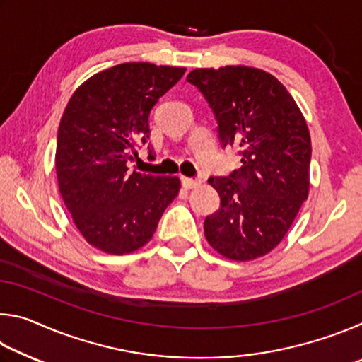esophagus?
I'll return each instance as SVG.
<instances>
[{
	"label": "esophagus",
	"instance_id": "1",
	"mask_svg": "<svg viewBox=\"0 0 362 362\" xmlns=\"http://www.w3.org/2000/svg\"><path fill=\"white\" fill-rule=\"evenodd\" d=\"M182 185L185 187L187 189H192L201 185V180L198 179H188V177H182Z\"/></svg>",
	"mask_w": 362,
	"mask_h": 362
}]
</instances>
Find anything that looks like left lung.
<instances>
[{"mask_svg":"<svg viewBox=\"0 0 362 362\" xmlns=\"http://www.w3.org/2000/svg\"><path fill=\"white\" fill-rule=\"evenodd\" d=\"M187 81L216 115L223 148L241 156L240 169L209 179L220 207L204 220L206 240L230 260L259 259L278 246L308 198V126L284 86L263 70L196 69Z\"/></svg>","mask_w":362,"mask_h":362,"instance_id":"obj_1","label":"left lung"}]
</instances>
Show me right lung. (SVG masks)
I'll return each mask as SVG.
<instances>
[{"instance_id": "add662e5", "label": "right lung", "mask_w": 362, "mask_h": 362, "mask_svg": "<svg viewBox=\"0 0 362 362\" xmlns=\"http://www.w3.org/2000/svg\"><path fill=\"white\" fill-rule=\"evenodd\" d=\"M185 70L119 64L90 76L66 103L57 132L59 189L95 249L122 255L145 246L179 194V177L127 174L126 163L150 139L151 108Z\"/></svg>"}]
</instances>
